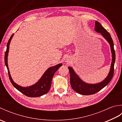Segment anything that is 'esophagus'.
Segmentation results:
<instances>
[{
  "label": "esophagus",
  "instance_id": "34e87169",
  "mask_svg": "<svg viewBox=\"0 0 122 122\" xmlns=\"http://www.w3.org/2000/svg\"><path fill=\"white\" fill-rule=\"evenodd\" d=\"M70 61H71L70 58V57H69V56L66 57V58L65 59V63H70Z\"/></svg>",
  "mask_w": 122,
  "mask_h": 122
}]
</instances>
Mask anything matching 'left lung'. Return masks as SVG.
<instances>
[{"label": "left lung", "mask_w": 122, "mask_h": 122, "mask_svg": "<svg viewBox=\"0 0 122 122\" xmlns=\"http://www.w3.org/2000/svg\"><path fill=\"white\" fill-rule=\"evenodd\" d=\"M94 30L97 32L101 33L102 37L109 43L111 53H112V62H111L110 70L107 76L102 81L95 84L88 83L83 81L71 66H68L70 76L71 86L74 91L81 95H91L100 91L101 90L107 86L113 76L114 66L115 61V53L112 39L111 38L110 34L107 31V30H105L103 27L100 23L97 21H95Z\"/></svg>", "instance_id": "obj_1"}]
</instances>
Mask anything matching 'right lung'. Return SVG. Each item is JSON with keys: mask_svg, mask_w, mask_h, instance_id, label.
Instances as JSON below:
<instances>
[{"mask_svg": "<svg viewBox=\"0 0 122 122\" xmlns=\"http://www.w3.org/2000/svg\"><path fill=\"white\" fill-rule=\"evenodd\" d=\"M14 35V33L11 35L8 42L7 45V50L6 53H5V62L7 68L8 72L9 77L10 81H11L13 86L15 89L22 93V94L27 96V97H41V96L45 95L50 90L52 80L54 73L58 70L60 67L62 66V64L59 63L56 66L49 68L45 72V73L43 74L42 76L40 77V79L36 83L32 85H30V86L24 87L20 86V85L15 83L11 76L8 68V56L9 50V46Z\"/></svg>", "mask_w": 122, "mask_h": 122, "instance_id": "add662e5", "label": "right lung"}]
</instances>
